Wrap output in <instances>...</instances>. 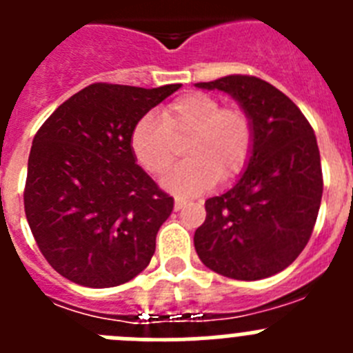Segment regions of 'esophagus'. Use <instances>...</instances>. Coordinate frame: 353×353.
<instances>
[{"label":"esophagus","instance_id":"esophagus-1","mask_svg":"<svg viewBox=\"0 0 353 353\" xmlns=\"http://www.w3.org/2000/svg\"><path fill=\"white\" fill-rule=\"evenodd\" d=\"M185 203H187L185 199L176 198V199H174V210H180V208H183V205H185Z\"/></svg>","mask_w":353,"mask_h":353}]
</instances>
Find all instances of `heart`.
I'll return each mask as SVG.
<instances>
[{
	"label": "heart",
	"mask_w": 353,
	"mask_h": 353,
	"mask_svg": "<svg viewBox=\"0 0 353 353\" xmlns=\"http://www.w3.org/2000/svg\"><path fill=\"white\" fill-rule=\"evenodd\" d=\"M185 138L187 161L162 180L180 198L201 194L217 180H232L248 166L254 146L252 121L244 109L221 108L215 97L189 92L170 102L161 117L143 114L130 132V148L143 170L159 176L170 170Z\"/></svg>",
	"instance_id": "b5f03b06"
}]
</instances>
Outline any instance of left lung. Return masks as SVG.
<instances>
[{"instance_id":"1","label":"left lung","mask_w":353,"mask_h":353,"mask_svg":"<svg viewBox=\"0 0 353 353\" xmlns=\"http://www.w3.org/2000/svg\"><path fill=\"white\" fill-rule=\"evenodd\" d=\"M196 88L232 95L254 130L244 173L230 191L205 201L196 252L208 269L232 279L274 276L301 254L320 210L323 179L313 127L285 93L254 76H226Z\"/></svg>"}]
</instances>
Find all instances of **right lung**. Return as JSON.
<instances>
[{"mask_svg": "<svg viewBox=\"0 0 353 353\" xmlns=\"http://www.w3.org/2000/svg\"><path fill=\"white\" fill-rule=\"evenodd\" d=\"M180 88L95 83L65 101L33 138L24 212L52 269L90 288L148 267L173 198L136 164V121Z\"/></svg>", "mask_w": 353, "mask_h": 353, "instance_id": "1", "label": "right lung"}]
</instances>
